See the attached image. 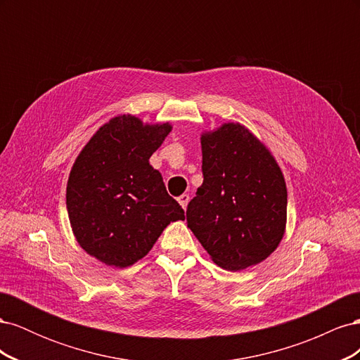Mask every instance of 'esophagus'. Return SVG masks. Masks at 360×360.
Segmentation results:
<instances>
[{
	"label": "esophagus",
	"instance_id": "obj_1",
	"mask_svg": "<svg viewBox=\"0 0 360 360\" xmlns=\"http://www.w3.org/2000/svg\"><path fill=\"white\" fill-rule=\"evenodd\" d=\"M189 200H191V198H189V195H188V193H183V195H180V197H179V202H180V205L183 207V209H186Z\"/></svg>",
	"mask_w": 360,
	"mask_h": 360
}]
</instances>
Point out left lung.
Listing matches in <instances>:
<instances>
[{"instance_id":"8db88e82","label":"left lung","mask_w":360,"mask_h":360,"mask_svg":"<svg viewBox=\"0 0 360 360\" xmlns=\"http://www.w3.org/2000/svg\"><path fill=\"white\" fill-rule=\"evenodd\" d=\"M202 184L188 226L217 266L242 270L266 259L287 221L284 176L269 150L238 123L201 136Z\"/></svg>"}]
</instances>
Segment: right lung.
Here are the masks:
<instances>
[{
	"instance_id": "1",
	"label": "right lung",
	"mask_w": 360,
	"mask_h": 360,
	"mask_svg": "<svg viewBox=\"0 0 360 360\" xmlns=\"http://www.w3.org/2000/svg\"><path fill=\"white\" fill-rule=\"evenodd\" d=\"M168 123L148 126L132 115L97 130L76 159L66 204L73 234L102 263L127 267L148 254L174 221H184L150 156L169 134Z\"/></svg>"
}]
</instances>
